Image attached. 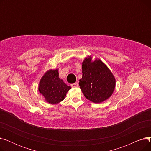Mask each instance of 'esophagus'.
<instances>
[{"label":"esophagus","instance_id":"esophagus-1","mask_svg":"<svg viewBox=\"0 0 151 151\" xmlns=\"http://www.w3.org/2000/svg\"><path fill=\"white\" fill-rule=\"evenodd\" d=\"M71 86L72 87V88H78V84L77 83H73V84H71Z\"/></svg>","mask_w":151,"mask_h":151}]
</instances>
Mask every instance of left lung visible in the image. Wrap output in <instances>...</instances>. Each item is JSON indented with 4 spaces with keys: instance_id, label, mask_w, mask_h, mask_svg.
I'll use <instances>...</instances> for the list:
<instances>
[{
    "instance_id": "left-lung-1",
    "label": "left lung",
    "mask_w": 151,
    "mask_h": 151,
    "mask_svg": "<svg viewBox=\"0 0 151 151\" xmlns=\"http://www.w3.org/2000/svg\"><path fill=\"white\" fill-rule=\"evenodd\" d=\"M82 73L79 85L87 99L100 104L112 96L116 87L115 77L100 59L92 60L91 55L85 58L82 62Z\"/></svg>"
}]
</instances>
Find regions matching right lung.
Returning a JSON list of instances; mask_svg holds the SVG:
<instances>
[{
    "mask_svg": "<svg viewBox=\"0 0 151 151\" xmlns=\"http://www.w3.org/2000/svg\"><path fill=\"white\" fill-rule=\"evenodd\" d=\"M71 89L59 76V68L47 70L38 84V91L48 104L54 105L62 101Z\"/></svg>",
    "mask_w": 151,
    "mask_h": 151,
    "instance_id": "right-lung-1",
    "label": "right lung"
}]
</instances>
